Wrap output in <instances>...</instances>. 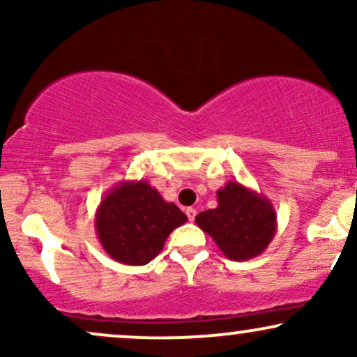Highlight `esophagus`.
Returning <instances> with one entry per match:
<instances>
[{"label": "esophagus", "mask_w": 357, "mask_h": 357, "mask_svg": "<svg viewBox=\"0 0 357 357\" xmlns=\"http://www.w3.org/2000/svg\"><path fill=\"white\" fill-rule=\"evenodd\" d=\"M186 215H188V220H190V221H195L196 210H195V208H186Z\"/></svg>", "instance_id": "34e87169"}]
</instances>
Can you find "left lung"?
I'll use <instances>...</instances> for the list:
<instances>
[{"mask_svg":"<svg viewBox=\"0 0 357 357\" xmlns=\"http://www.w3.org/2000/svg\"><path fill=\"white\" fill-rule=\"evenodd\" d=\"M216 198L218 206L199 213L196 225L230 260H250L264 253L277 233V213L270 199L238 181H228Z\"/></svg>","mask_w":357,"mask_h":357,"instance_id":"1","label":"left lung"}]
</instances>
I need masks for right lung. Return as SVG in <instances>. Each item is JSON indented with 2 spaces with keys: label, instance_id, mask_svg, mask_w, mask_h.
Wrapping results in <instances>:
<instances>
[{
  "label": "right lung",
  "instance_id": "obj_1",
  "mask_svg": "<svg viewBox=\"0 0 357 357\" xmlns=\"http://www.w3.org/2000/svg\"><path fill=\"white\" fill-rule=\"evenodd\" d=\"M186 220L146 179L122 181L97 208L96 231L110 258L124 265H146L161 252L171 231Z\"/></svg>",
  "mask_w": 357,
  "mask_h": 357
}]
</instances>
